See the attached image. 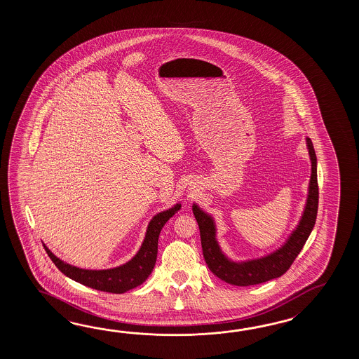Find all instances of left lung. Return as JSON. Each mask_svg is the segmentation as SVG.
<instances>
[{"label":"left lung","instance_id":"8db88e82","mask_svg":"<svg viewBox=\"0 0 359 359\" xmlns=\"http://www.w3.org/2000/svg\"><path fill=\"white\" fill-rule=\"evenodd\" d=\"M306 147L312 163V173L308 187V198L304 212L297 229L291 232L286 243L276 252H271L258 259L246 262H233L229 259L217 241V229L213 217L200 209L196 204L192 205V212L198 221L201 238V248L204 259L209 269L224 283L235 286H252L267 283L281 276L290 268L292 262L302 252L305 241L312 232L317 210H318V183H317V156L311 138H306Z\"/></svg>","mask_w":359,"mask_h":359}]
</instances>
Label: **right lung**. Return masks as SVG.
<instances>
[{"instance_id":"1","label":"right lung","mask_w":359,"mask_h":359,"mask_svg":"<svg viewBox=\"0 0 359 359\" xmlns=\"http://www.w3.org/2000/svg\"><path fill=\"white\" fill-rule=\"evenodd\" d=\"M181 209V204H176L168 210L154 215L146 229L145 238L137 254L122 266L109 269H83V268L70 266L54 255L51 250L43 244L47 255L54 262L55 266L60 269L64 275L82 283L91 289L107 291L111 294H123L126 291L137 287L138 285L145 283L147 277L153 272L156 254H158V240L164 224L170 217Z\"/></svg>"}]
</instances>
